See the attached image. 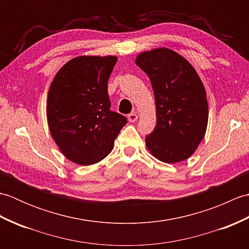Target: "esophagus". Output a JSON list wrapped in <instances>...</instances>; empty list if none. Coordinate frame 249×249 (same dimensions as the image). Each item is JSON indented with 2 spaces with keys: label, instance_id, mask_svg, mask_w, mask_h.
Masks as SVG:
<instances>
[{
  "label": "esophagus",
  "instance_id": "34e87169",
  "mask_svg": "<svg viewBox=\"0 0 249 249\" xmlns=\"http://www.w3.org/2000/svg\"><path fill=\"white\" fill-rule=\"evenodd\" d=\"M127 119L129 122H136L137 120H138V114H137L136 112H131L127 115Z\"/></svg>",
  "mask_w": 249,
  "mask_h": 249
}]
</instances>
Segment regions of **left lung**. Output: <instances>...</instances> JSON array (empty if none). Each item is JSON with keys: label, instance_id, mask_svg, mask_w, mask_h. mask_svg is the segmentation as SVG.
Wrapping results in <instances>:
<instances>
[{"label": "left lung", "instance_id": "1", "mask_svg": "<svg viewBox=\"0 0 249 249\" xmlns=\"http://www.w3.org/2000/svg\"><path fill=\"white\" fill-rule=\"evenodd\" d=\"M136 64L149 76L156 104V126L146 136L151 154L167 163L192 156L204 138L209 106L202 81L181 54L169 48L141 52Z\"/></svg>", "mask_w": 249, "mask_h": 249}]
</instances>
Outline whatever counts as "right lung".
Returning <instances> with one entry per match:
<instances>
[{"instance_id":"right-lung-1","label":"right lung","mask_w":249,"mask_h":249,"mask_svg":"<svg viewBox=\"0 0 249 249\" xmlns=\"http://www.w3.org/2000/svg\"><path fill=\"white\" fill-rule=\"evenodd\" d=\"M118 57L80 55L56 72L47 97L52 139L67 160L89 166L110 154L124 115L110 110L108 80Z\"/></svg>"}]
</instances>
